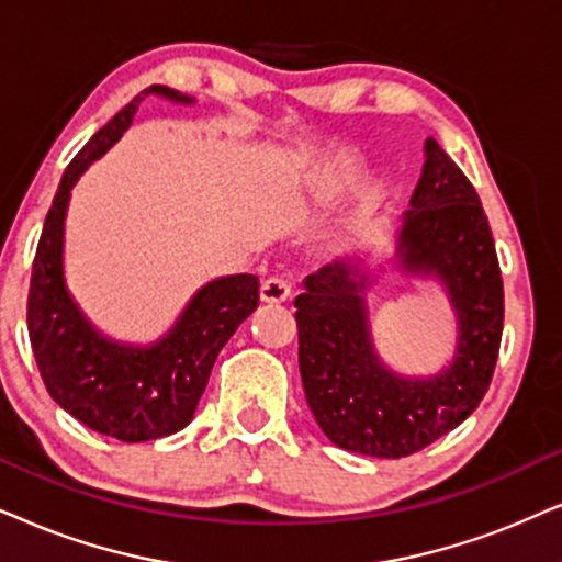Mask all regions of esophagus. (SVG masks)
<instances>
[{
    "label": "esophagus",
    "mask_w": 562,
    "mask_h": 562,
    "mask_svg": "<svg viewBox=\"0 0 562 562\" xmlns=\"http://www.w3.org/2000/svg\"><path fill=\"white\" fill-rule=\"evenodd\" d=\"M290 282L288 277H267L265 282H261V301L265 303H282L290 297Z\"/></svg>",
    "instance_id": "1"
}]
</instances>
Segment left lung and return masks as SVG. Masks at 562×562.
I'll return each mask as SVG.
<instances>
[{"mask_svg":"<svg viewBox=\"0 0 562 562\" xmlns=\"http://www.w3.org/2000/svg\"><path fill=\"white\" fill-rule=\"evenodd\" d=\"M402 217L396 259L409 274H436L459 318L453 363L430 379L389 371L368 329V274L339 259L305 277L295 297L297 363L305 400L334 446L400 459L425 449L477 409L493 381L503 334V277L474 187L425 142V166Z\"/></svg>","mask_w":562,"mask_h":562,"instance_id":"8db88e82","label":"left lung"}]
</instances>
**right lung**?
<instances>
[{
  "label": "right lung",
  "mask_w": 562,
  "mask_h": 562,
  "mask_svg": "<svg viewBox=\"0 0 562 562\" xmlns=\"http://www.w3.org/2000/svg\"><path fill=\"white\" fill-rule=\"evenodd\" d=\"M150 92L191 103L181 92L153 85L92 134L56 189L35 248L27 293V334L52 400L90 430L124 443L155 440L187 428L217 352L259 305L257 274L220 277L191 297L160 342L134 347L103 337L69 295L61 267L69 191L85 168L122 137Z\"/></svg>",
  "instance_id": "1"
}]
</instances>
